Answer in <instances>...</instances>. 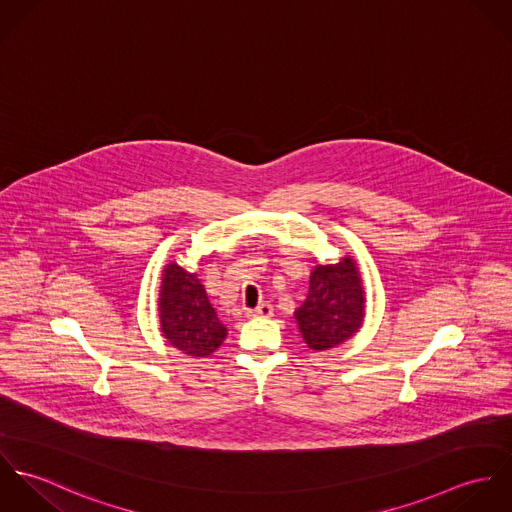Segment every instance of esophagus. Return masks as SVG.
Instances as JSON below:
<instances>
[{"instance_id":"esophagus-1","label":"esophagus","mask_w":512,"mask_h":512,"mask_svg":"<svg viewBox=\"0 0 512 512\" xmlns=\"http://www.w3.org/2000/svg\"><path fill=\"white\" fill-rule=\"evenodd\" d=\"M248 317H272L274 307L270 303H260L256 309H246Z\"/></svg>"}]
</instances>
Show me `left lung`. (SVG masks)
Wrapping results in <instances>:
<instances>
[{
	"instance_id": "obj_1",
	"label": "left lung",
	"mask_w": 512,
	"mask_h": 512,
	"mask_svg": "<svg viewBox=\"0 0 512 512\" xmlns=\"http://www.w3.org/2000/svg\"><path fill=\"white\" fill-rule=\"evenodd\" d=\"M365 288L353 256L337 264H317L309 276V293L295 309L297 329L313 351H329L353 339L365 321Z\"/></svg>"
}]
</instances>
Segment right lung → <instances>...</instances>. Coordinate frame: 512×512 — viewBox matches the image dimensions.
Segmentation results:
<instances>
[{
  "label": "right lung",
  "instance_id": "obj_1",
  "mask_svg": "<svg viewBox=\"0 0 512 512\" xmlns=\"http://www.w3.org/2000/svg\"><path fill=\"white\" fill-rule=\"evenodd\" d=\"M157 311L167 343L189 357H209L226 339L228 331L197 272H189L177 262L163 268Z\"/></svg>",
  "mask_w": 512,
  "mask_h": 512
}]
</instances>
